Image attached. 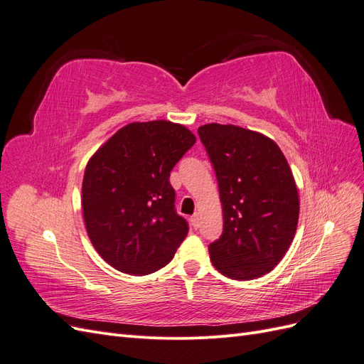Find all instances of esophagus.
<instances>
[{
	"instance_id": "esophagus-1",
	"label": "esophagus",
	"mask_w": 364,
	"mask_h": 364,
	"mask_svg": "<svg viewBox=\"0 0 364 364\" xmlns=\"http://www.w3.org/2000/svg\"><path fill=\"white\" fill-rule=\"evenodd\" d=\"M191 225H193L194 229L199 228V225H200V215H199V214H194V215L191 217Z\"/></svg>"
}]
</instances>
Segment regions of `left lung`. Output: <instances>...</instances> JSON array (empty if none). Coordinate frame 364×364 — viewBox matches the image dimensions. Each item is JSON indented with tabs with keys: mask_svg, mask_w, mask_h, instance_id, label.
I'll list each match as a JSON object with an SVG mask.
<instances>
[{
	"mask_svg": "<svg viewBox=\"0 0 364 364\" xmlns=\"http://www.w3.org/2000/svg\"><path fill=\"white\" fill-rule=\"evenodd\" d=\"M197 134L223 208V232L208 246L209 258L230 279L259 278L282 259L296 234L299 196L289 162L258 132L211 123Z\"/></svg>",
	"mask_w": 364,
	"mask_h": 364,
	"instance_id": "1",
	"label": "left lung"
}]
</instances>
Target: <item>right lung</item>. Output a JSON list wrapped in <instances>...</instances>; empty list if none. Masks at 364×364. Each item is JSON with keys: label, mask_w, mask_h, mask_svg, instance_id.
<instances>
[{"label": "right lung", "mask_w": 364, "mask_h": 364, "mask_svg": "<svg viewBox=\"0 0 364 364\" xmlns=\"http://www.w3.org/2000/svg\"><path fill=\"white\" fill-rule=\"evenodd\" d=\"M196 142L185 126L158 119L119 129L86 165L82 209L87 235L129 274L162 269L188 234L176 213L170 171Z\"/></svg>", "instance_id": "obj_1"}]
</instances>
